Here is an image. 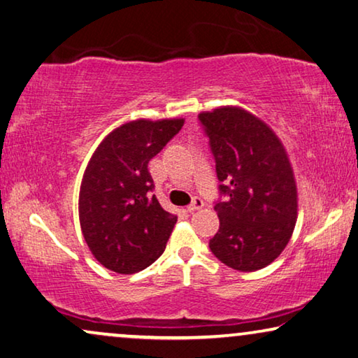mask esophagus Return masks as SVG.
I'll list each match as a JSON object with an SVG mask.
<instances>
[{
	"mask_svg": "<svg viewBox=\"0 0 358 358\" xmlns=\"http://www.w3.org/2000/svg\"><path fill=\"white\" fill-rule=\"evenodd\" d=\"M201 206H203V200H201V199H196V196H195V199L192 200V203L187 206V211H189V213H194V211L200 210Z\"/></svg>",
	"mask_w": 358,
	"mask_h": 358,
	"instance_id": "obj_1",
	"label": "esophagus"
}]
</instances>
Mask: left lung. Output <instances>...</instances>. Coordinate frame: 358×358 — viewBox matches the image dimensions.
<instances>
[{"mask_svg":"<svg viewBox=\"0 0 358 358\" xmlns=\"http://www.w3.org/2000/svg\"><path fill=\"white\" fill-rule=\"evenodd\" d=\"M210 138L224 201L210 241L217 260L237 271L268 266L286 248L297 220V185L287 152L273 129L239 106L199 115Z\"/></svg>","mask_w":358,"mask_h":358,"instance_id":"obj_1","label":"left lung"}]
</instances>
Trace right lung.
Instances as JSON below:
<instances>
[{
    "label": "right lung",
    "instance_id": "1",
    "mask_svg": "<svg viewBox=\"0 0 358 358\" xmlns=\"http://www.w3.org/2000/svg\"><path fill=\"white\" fill-rule=\"evenodd\" d=\"M184 126V119H137L108 134L82 178L79 220L92 255L119 274L152 265L166 248L178 216L162 208L148 162Z\"/></svg>",
    "mask_w": 358,
    "mask_h": 358
}]
</instances>
